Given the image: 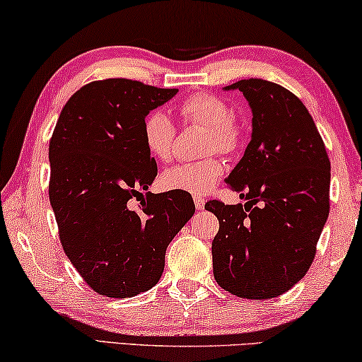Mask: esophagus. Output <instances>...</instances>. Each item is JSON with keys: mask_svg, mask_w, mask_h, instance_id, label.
I'll use <instances>...</instances> for the list:
<instances>
[{"mask_svg": "<svg viewBox=\"0 0 362 362\" xmlns=\"http://www.w3.org/2000/svg\"><path fill=\"white\" fill-rule=\"evenodd\" d=\"M204 204H206V199L204 197H194V206L197 211H202L204 209Z\"/></svg>", "mask_w": 362, "mask_h": 362, "instance_id": "esophagus-1", "label": "esophagus"}]
</instances>
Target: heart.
<instances>
[{
	"label": "heart",
	"mask_w": 362,
	"mask_h": 362,
	"mask_svg": "<svg viewBox=\"0 0 362 362\" xmlns=\"http://www.w3.org/2000/svg\"><path fill=\"white\" fill-rule=\"evenodd\" d=\"M185 123H197L204 127V151L234 153L240 146L242 132L234 120L229 103L212 93H196L187 97L180 107ZM143 143L150 155L158 161H170L175 146V123L165 112H150L143 120ZM224 166L217 158L194 163H181L161 175V186L166 191H180L187 194L204 196L214 189Z\"/></svg>",
	"instance_id": "b5f03b06"
}]
</instances>
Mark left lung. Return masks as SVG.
<instances>
[{"label":"left lung","mask_w":362,"mask_h":362,"mask_svg":"<svg viewBox=\"0 0 362 362\" xmlns=\"http://www.w3.org/2000/svg\"><path fill=\"white\" fill-rule=\"evenodd\" d=\"M252 136L226 182L245 204L209 201L219 219L212 269L222 288L247 300L288 291L308 272L329 214L331 165L310 112L279 83L244 78Z\"/></svg>","instance_id":"8db88e82"}]
</instances>
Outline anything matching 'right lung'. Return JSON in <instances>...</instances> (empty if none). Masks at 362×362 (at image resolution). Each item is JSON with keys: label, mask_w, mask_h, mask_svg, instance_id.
<instances>
[{"label": "right lung", "mask_w": 362, "mask_h": 362, "mask_svg": "<svg viewBox=\"0 0 362 362\" xmlns=\"http://www.w3.org/2000/svg\"><path fill=\"white\" fill-rule=\"evenodd\" d=\"M176 93L128 78L90 82L69 98L49 143V199L64 252L108 298L155 286L168 245L196 211L187 192L148 191L158 168L143 120ZM140 195L142 206L132 210L129 199Z\"/></svg>", "instance_id": "add662e5"}]
</instances>
